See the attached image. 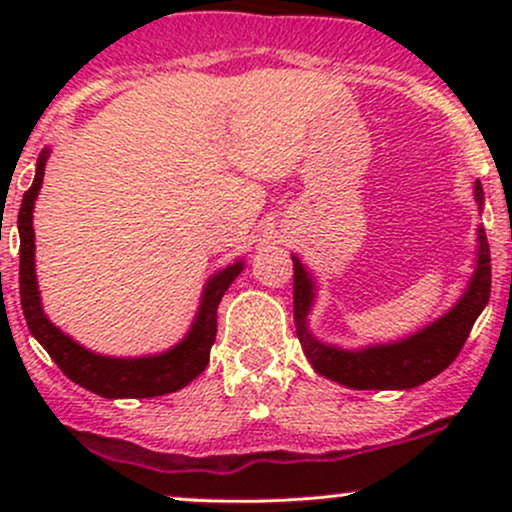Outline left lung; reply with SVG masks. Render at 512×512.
Returning <instances> with one entry per match:
<instances>
[{"instance_id": "left-lung-1", "label": "left lung", "mask_w": 512, "mask_h": 512, "mask_svg": "<svg viewBox=\"0 0 512 512\" xmlns=\"http://www.w3.org/2000/svg\"><path fill=\"white\" fill-rule=\"evenodd\" d=\"M474 197L479 209L484 207V190L481 182H474ZM479 252L477 269L472 281L455 308L443 317L409 334L395 344H375L366 349L349 351L339 346L322 344L308 330V313L315 301V281L303 267L298 257L293 260V320H296L298 342L303 354L317 373L334 383L354 387V390H409L436 378L455 361L472 332L481 310L486 308L491 296V252L484 228H477Z\"/></svg>"}]
</instances>
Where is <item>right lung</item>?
Returning a JSON list of instances; mask_svg holds the SVG:
<instances>
[{"label": "right lung", "instance_id": "1", "mask_svg": "<svg viewBox=\"0 0 512 512\" xmlns=\"http://www.w3.org/2000/svg\"><path fill=\"white\" fill-rule=\"evenodd\" d=\"M50 149H45L35 166L33 185L23 195L19 211V236H21V264H19V286H21V308L26 315L28 330L43 349L48 351L52 361L76 385L96 392V395L108 399L122 397H158L168 392L182 390L187 383L197 378L209 363L211 344L216 339V310L233 279L243 272V262L228 264L226 269L216 272L207 281L199 303L197 317L192 322L190 332L175 344L173 349L163 351L156 356L139 358H115L101 356L76 344L67 337L60 327H55L43 313L40 305L38 279H35V233H33V207L38 199L40 187H43L45 161H48Z\"/></svg>", "mask_w": 512, "mask_h": 512}]
</instances>
